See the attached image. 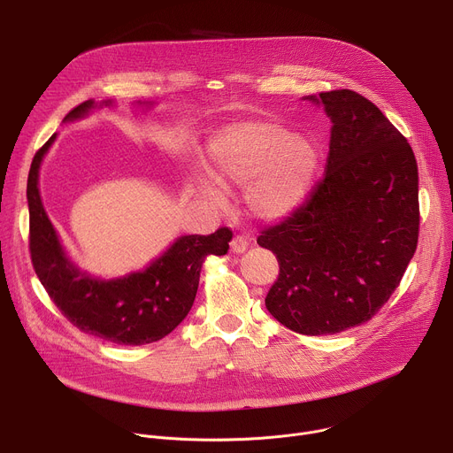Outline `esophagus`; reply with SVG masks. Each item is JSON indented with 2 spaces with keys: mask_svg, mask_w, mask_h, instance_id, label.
I'll return each instance as SVG.
<instances>
[{
  "mask_svg": "<svg viewBox=\"0 0 453 453\" xmlns=\"http://www.w3.org/2000/svg\"><path fill=\"white\" fill-rule=\"evenodd\" d=\"M247 247H249V238H247V236H234L233 242H231V250H233L234 254L245 252Z\"/></svg>",
  "mask_w": 453,
  "mask_h": 453,
  "instance_id": "obj_1",
  "label": "esophagus"
}]
</instances>
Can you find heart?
I'll return each mask as SVG.
<instances>
[{
  "mask_svg": "<svg viewBox=\"0 0 453 453\" xmlns=\"http://www.w3.org/2000/svg\"><path fill=\"white\" fill-rule=\"evenodd\" d=\"M317 168L313 145L288 136L269 119L234 121L210 138L206 173L191 172L188 191L213 208L226 204L221 188H243L249 211L262 220L294 213L308 196Z\"/></svg>",
  "mask_w": 453,
  "mask_h": 453,
  "instance_id": "1",
  "label": "heart"
}]
</instances>
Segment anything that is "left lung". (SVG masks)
<instances>
[{
	"instance_id": "1",
	"label": "left lung",
	"mask_w": 453,
	"mask_h": 453,
	"mask_svg": "<svg viewBox=\"0 0 453 453\" xmlns=\"http://www.w3.org/2000/svg\"><path fill=\"white\" fill-rule=\"evenodd\" d=\"M303 100L330 118V152L306 203L257 236L280 264L265 306L292 332L334 335L369 320L412 260L418 163L398 128L362 95L337 89Z\"/></svg>"
}]
</instances>
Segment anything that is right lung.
Listing matches in <instances>:
<instances>
[{"mask_svg": "<svg viewBox=\"0 0 453 453\" xmlns=\"http://www.w3.org/2000/svg\"><path fill=\"white\" fill-rule=\"evenodd\" d=\"M114 105V100H86L62 123L84 119L95 109ZM136 105L150 109L154 102ZM55 140L57 134L35 154L27 186L30 252L39 281L57 308L84 334L119 346H142L166 337L196 301L204 257L226 254L233 233L224 227L208 236H177L145 269L125 276L105 280L82 271L62 245L41 201L39 170Z\"/></svg>", "mask_w": 453, "mask_h": 453, "instance_id": "add662e5", "label": "right lung"}]
</instances>
